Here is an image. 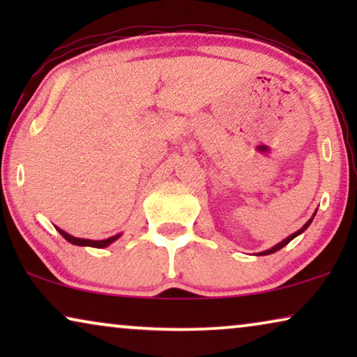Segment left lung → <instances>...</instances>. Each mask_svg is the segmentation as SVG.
<instances>
[{
	"label": "left lung",
	"instance_id": "left-lung-1",
	"mask_svg": "<svg viewBox=\"0 0 357 357\" xmlns=\"http://www.w3.org/2000/svg\"><path fill=\"white\" fill-rule=\"evenodd\" d=\"M315 214H317V209H315L314 216H312V218L309 219V221H307V222L304 224V226H302V227L299 229V231H297V232H294V234H291V236H289V237H286V238H284V241H281L280 243H276V245H275V247L268 248V250H265V252H260V253H258V255H271V253H275V252H278V250H281V248H282V247H284V245H287V243H289V242L292 241V238H296L297 236H301V234H302V232H304V231H305V229L310 226V222H312V221H314Z\"/></svg>",
	"mask_w": 357,
	"mask_h": 357
}]
</instances>
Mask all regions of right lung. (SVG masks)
Returning a JSON list of instances; mask_svg holds the SVG:
<instances>
[{"mask_svg": "<svg viewBox=\"0 0 357 357\" xmlns=\"http://www.w3.org/2000/svg\"><path fill=\"white\" fill-rule=\"evenodd\" d=\"M56 231L61 234L63 237L66 238L68 242L73 243V245H79V247H94V248H104V247H109L112 242H115L116 238H119L121 234H116V236H112L109 238H104V241H91V238H79V237H73L71 234H68L63 231V229L56 227Z\"/></svg>", "mask_w": 357, "mask_h": 357, "instance_id": "right-lung-1", "label": "right lung"}]
</instances>
